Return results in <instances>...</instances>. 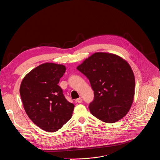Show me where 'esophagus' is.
<instances>
[{
  "label": "esophagus",
  "instance_id": "esophagus-1",
  "mask_svg": "<svg viewBox=\"0 0 160 160\" xmlns=\"http://www.w3.org/2000/svg\"><path fill=\"white\" fill-rule=\"evenodd\" d=\"M75 101H76L77 102H78V103H81V102H82V98H78V99H77L75 100Z\"/></svg>",
  "mask_w": 160,
  "mask_h": 160
}]
</instances>
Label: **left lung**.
<instances>
[{"label":"left lung","mask_w":160,"mask_h":160,"mask_svg":"<svg viewBox=\"0 0 160 160\" xmlns=\"http://www.w3.org/2000/svg\"><path fill=\"white\" fill-rule=\"evenodd\" d=\"M77 70L89 80L94 91L90 112L108 123L122 119L129 111L135 94V77L128 62L115 54L95 52Z\"/></svg>","instance_id":"1"}]
</instances>
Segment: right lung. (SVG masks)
<instances>
[{"label":"right lung","instance_id":"add662e5","mask_svg":"<svg viewBox=\"0 0 160 160\" xmlns=\"http://www.w3.org/2000/svg\"><path fill=\"white\" fill-rule=\"evenodd\" d=\"M65 66L45 62L35 68L22 79L19 93L30 119L42 130L54 132L72 117L74 104L64 98L58 85Z\"/></svg>","mask_w":160,"mask_h":160}]
</instances>
